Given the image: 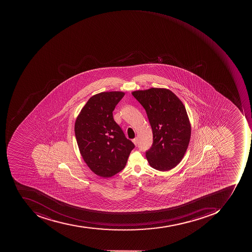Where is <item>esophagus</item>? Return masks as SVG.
Listing matches in <instances>:
<instances>
[{
  "label": "esophagus",
  "instance_id": "1",
  "mask_svg": "<svg viewBox=\"0 0 252 252\" xmlns=\"http://www.w3.org/2000/svg\"><path fill=\"white\" fill-rule=\"evenodd\" d=\"M132 142H133L135 146H137V145H138V138H134V139L132 140Z\"/></svg>",
  "mask_w": 252,
  "mask_h": 252
}]
</instances>
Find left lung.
<instances>
[{"mask_svg":"<svg viewBox=\"0 0 252 252\" xmlns=\"http://www.w3.org/2000/svg\"><path fill=\"white\" fill-rule=\"evenodd\" d=\"M132 94L145 109L153 132V144L146 152L150 166L159 171L171 170L183 159L191 138L184 104L163 88L134 91Z\"/></svg>","mask_w":252,"mask_h":252,"instance_id":"obj_1","label":"left lung"}]
</instances>
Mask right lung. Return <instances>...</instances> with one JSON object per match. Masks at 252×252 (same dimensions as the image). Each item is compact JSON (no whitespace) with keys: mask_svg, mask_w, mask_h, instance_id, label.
Wrapping results in <instances>:
<instances>
[{"mask_svg":"<svg viewBox=\"0 0 252 252\" xmlns=\"http://www.w3.org/2000/svg\"><path fill=\"white\" fill-rule=\"evenodd\" d=\"M124 95L116 91L94 94L82 107L75 123L81 155L89 169L100 177H111L121 171L135 148L113 117V111Z\"/></svg>","mask_w":252,"mask_h":252,"instance_id":"right-lung-1","label":"right lung"}]
</instances>
